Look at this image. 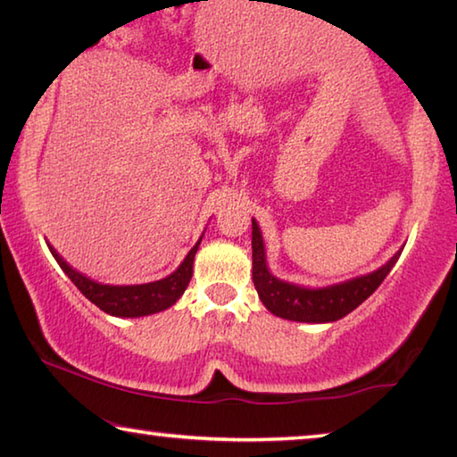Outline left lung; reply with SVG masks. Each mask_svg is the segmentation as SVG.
I'll use <instances>...</instances> for the list:
<instances>
[{"instance_id":"1","label":"left lung","mask_w":457,"mask_h":457,"mask_svg":"<svg viewBox=\"0 0 457 457\" xmlns=\"http://www.w3.org/2000/svg\"><path fill=\"white\" fill-rule=\"evenodd\" d=\"M401 250L386 264L365 276L351 280L322 286V288H306L292 282H284L268 270L264 237L256 220H252V278L258 296L270 312L294 322H335L353 312L359 304L373 294L385 276L391 272Z\"/></svg>"}]
</instances>
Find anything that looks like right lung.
<instances>
[{
  "label": "right lung",
  "instance_id": "add662e5",
  "mask_svg": "<svg viewBox=\"0 0 457 457\" xmlns=\"http://www.w3.org/2000/svg\"><path fill=\"white\" fill-rule=\"evenodd\" d=\"M201 237L199 242L191 247L189 253L185 256V260L173 274H169L163 280L135 286H112L90 280L88 276L76 272L71 264H66L64 258H62L50 244L48 247L60 268L64 270V274L71 278L76 288H79L92 304H96L100 311H104L106 314L119 316V319H138V316H149L154 312L167 311L169 306H173L177 300L181 298V294L189 286V280L193 276V260H195Z\"/></svg>",
  "mask_w": 457,
  "mask_h": 457
}]
</instances>
